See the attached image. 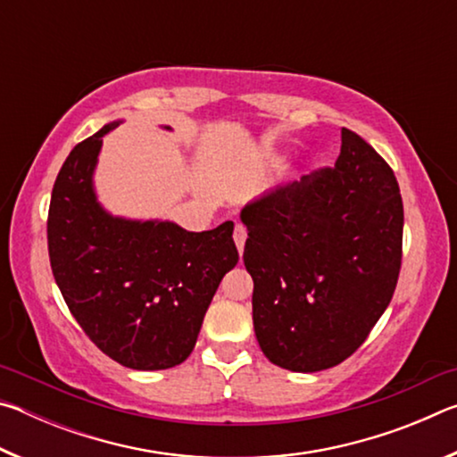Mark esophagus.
<instances>
[{"label":"esophagus","mask_w":457,"mask_h":457,"mask_svg":"<svg viewBox=\"0 0 457 457\" xmlns=\"http://www.w3.org/2000/svg\"><path fill=\"white\" fill-rule=\"evenodd\" d=\"M245 237H247V231H245V228H244V223H236V228H234V242H236V245H237V252H239V253L244 252Z\"/></svg>","instance_id":"34e87169"}]
</instances>
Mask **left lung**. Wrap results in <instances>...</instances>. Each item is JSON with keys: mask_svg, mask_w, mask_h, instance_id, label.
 <instances>
[{"mask_svg": "<svg viewBox=\"0 0 457 457\" xmlns=\"http://www.w3.org/2000/svg\"><path fill=\"white\" fill-rule=\"evenodd\" d=\"M242 221L262 353L296 373L349 359L389 306L403 258V199L386 161L343 129L335 167L253 201Z\"/></svg>", "mask_w": 457, "mask_h": 457, "instance_id": "left-lung-1", "label": "left lung"}]
</instances>
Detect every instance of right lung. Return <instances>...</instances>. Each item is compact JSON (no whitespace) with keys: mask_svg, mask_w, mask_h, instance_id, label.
Wrapping results in <instances>:
<instances>
[{"mask_svg":"<svg viewBox=\"0 0 457 457\" xmlns=\"http://www.w3.org/2000/svg\"><path fill=\"white\" fill-rule=\"evenodd\" d=\"M114 127L76 145L54 183L52 274L100 351L129 369H169L191 354L221 278L237 264L234 221L195 234L171 221H127L103 212L92 171Z\"/></svg>","mask_w":457,"mask_h":457,"instance_id":"right-lung-1","label":"right lung"}]
</instances>
